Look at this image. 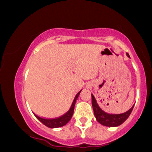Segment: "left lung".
I'll use <instances>...</instances> for the list:
<instances>
[{"label": "left lung", "mask_w": 152, "mask_h": 152, "mask_svg": "<svg viewBox=\"0 0 152 152\" xmlns=\"http://www.w3.org/2000/svg\"><path fill=\"white\" fill-rule=\"evenodd\" d=\"M126 55L129 58H130L129 53H126ZM91 100L94 115H95V117L96 118L97 121L100 123L101 124L106 126L115 127L121 125L129 118L134 106V105L129 110L123 113V114H111L105 112L99 107L93 94H91Z\"/></svg>", "instance_id": "8db88e82"}]
</instances>
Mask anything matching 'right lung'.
<instances>
[{
  "mask_svg": "<svg viewBox=\"0 0 152 152\" xmlns=\"http://www.w3.org/2000/svg\"><path fill=\"white\" fill-rule=\"evenodd\" d=\"M80 92H81V91H80L76 94V96H75L74 102H73L72 104H71V108L69 109V111H68L65 114L60 116V117L56 118H45L40 117V116H37L36 114H35V116H36V117L40 121L42 122L45 126L49 127V128H58V127L64 126V125H66L68 122L70 121L71 117H72L74 111L75 104H76V100H77L78 96H79Z\"/></svg>",
  "mask_w": 152,
  "mask_h": 152,
  "instance_id": "1",
  "label": "right lung"
}]
</instances>
